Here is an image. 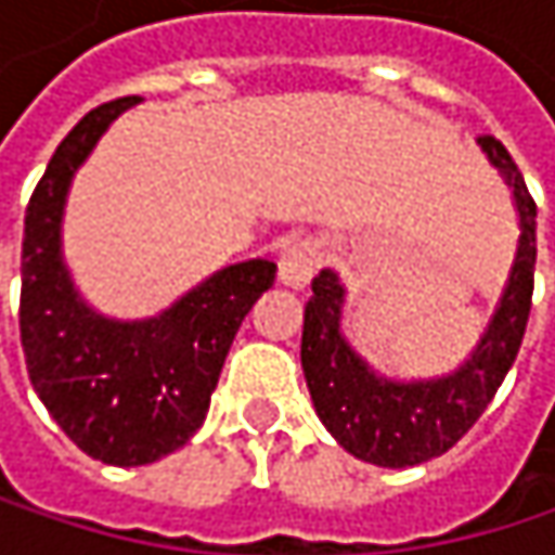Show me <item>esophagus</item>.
<instances>
[{"mask_svg":"<svg viewBox=\"0 0 555 555\" xmlns=\"http://www.w3.org/2000/svg\"><path fill=\"white\" fill-rule=\"evenodd\" d=\"M321 267V254H318V244L311 237H301V241H292L282 257H279V279L292 288H305L311 276L318 273Z\"/></svg>","mask_w":555,"mask_h":555,"instance_id":"esophagus-1","label":"esophagus"}]
</instances>
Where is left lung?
Masks as SVG:
<instances>
[{"mask_svg":"<svg viewBox=\"0 0 555 555\" xmlns=\"http://www.w3.org/2000/svg\"><path fill=\"white\" fill-rule=\"evenodd\" d=\"M479 144L514 189L520 211V244L499 311L460 373L408 386L376 376L340 337V279L331 270H321L311 282L314 295L305 305L301 370L318 417L357 460L404 469L447 453L482 417L511 363L517 360L533 298L537 202L499 138L482 134Z\"/></svg>","mask_w":555,"mask_h":555,"instance_id":"obj_1","label":"left lung"}]
</instances>
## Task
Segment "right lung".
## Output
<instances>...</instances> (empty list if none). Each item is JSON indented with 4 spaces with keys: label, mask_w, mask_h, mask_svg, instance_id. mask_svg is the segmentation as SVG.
<instances>
[{
    "label": "right lung",
    "mask_w": 555,
    "mask_h": 555,
    "mask_svg": "<svg viewBox=\"0 0 555 555\" xmlns=\"http://www.w3.org/2000/svg\"><path fill=\"white\" fill-rule=\"evenodd\" d=\"M134 102L125 95L92 108L60 141L31 192L22 244L18 327L31 386L60 430L112 466L154 463L202 427L241 321L276 279V263L247 260L134 324L76 298L60 260L63 198L76 167Z\"/></svg>",
    "instance_id": "1"
}]
</instances>
